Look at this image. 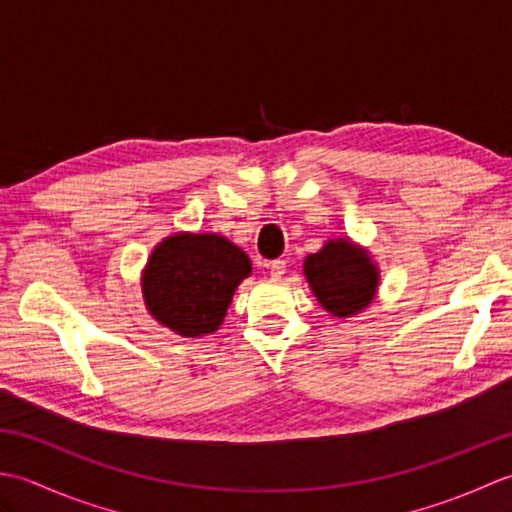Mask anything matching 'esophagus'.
<instances>
[{
    "mask_svg": "<svg viewBox=\"0 0 512 512\" xmlns=\"http://www.w3.org/2000/svg\"><path fill=\"white\" fill-rule=\"evenodd\" d=\"M268 268H270V277H273V279H279L281 275L286 273V262H284V259H275V262L270 264Z\"/></svg>",
    "mask_w": 512,
    "mask_h": 512,
    "instance_id": "1",
    "label": "esophagus"
}]
</instances>
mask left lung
<instances>
[{"mask_svg":"<svg viewBox=\"0 0 512 512\" xmlns=\"http://www.w3.org/2000/svg\"><path fill=\"white\" fill-rule=\"evenodd\" d=\"M314 297L332 317H352L376 297L378 268L365 248L350 239H330L303 264Z\"/></svg>","mask_w":512,"mask_h":512,"instance_id":"1","label":"left lung"}]
</instances>
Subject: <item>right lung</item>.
Masks as SVG:
<instances>
[{"label": "right lung", "instance_id": "right-lung-1", "mask_svg": "<svg viewBox=\"0 0 512 512\" xmlns=\"http://www.w3.org/2000/svg\"><path fill=\"white\" fill-rule=\"evenodd\" d=\"M250 259L215 233H176L154 248L143 270V297L151 317L182 336L220 328Z\"/></svg>", "mask_w": 512, "mask_h": 512}]
</instances>
